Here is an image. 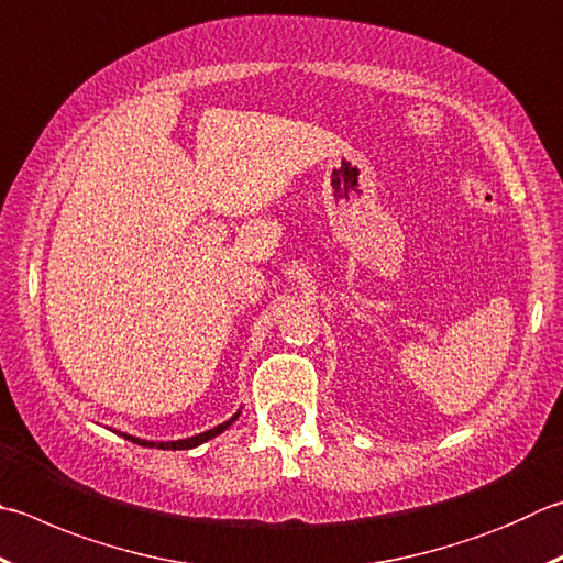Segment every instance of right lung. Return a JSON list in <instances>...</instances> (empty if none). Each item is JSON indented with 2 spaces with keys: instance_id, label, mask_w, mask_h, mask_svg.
I'll return each mask as SVG.
<instances>
[{
  "instance_id": "obj_1",
  "label": "right lung",
  "mask_w": 563,
  "mask_h": 563,
  "mask_svg": "<svg viewBox=\"0 0 563 563\" xmlns=\"http://www.w3.org/2000/svg\"><path fill=\"white\" fill-rule=\"evenodd\" d=\"M239 416H241V411L233 413V416L229 418V421H223V423H219V426L209 428V431L197 433V435H189V438H179V441H145V438H137V435H130V433H122V431H112V433H118V435L125 438V441H132V443L142 445V448H157V451H191V448H197V445H201V443L211 441V438L221 435L233 421H236Z\"/></svg>"
}]
</instances>
